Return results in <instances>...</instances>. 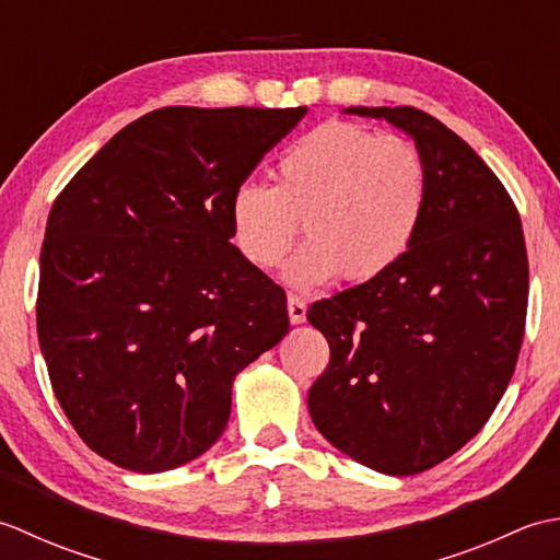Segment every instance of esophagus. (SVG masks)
Returning a JSON list of instances; mask_svg holds the SVG:
<instances>
[{
  "mask_svg": "<svg viewBox=\"0 0 560 560\" xmlns=\"http://www.w3.org/2000/svg\"><path fill=\"white\" fill-rule=\"evenodd\" d=\"M305 313H307L305 301L301 299V295L291 293L289 295V319H291V325H303L305 323Z\"/></svg>",
  "mask_w": 560,
  "mask_h": 560,
  "instance_id": "obj_1",
  "label": "esophagus"
}]
</instances>
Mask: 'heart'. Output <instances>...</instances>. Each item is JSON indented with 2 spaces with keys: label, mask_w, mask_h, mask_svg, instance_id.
Instances as JSON below:
<instances>
[{
  "label": "heart",
  "mask_w": 560,
  "mask_h": 560,
  "mask_svg": "<svg viewBox=\"0 0 560 560\" xmlns=\"http://www.w3.org/2000/svg\"><path fill=\"white\" fill-rule=\"evenodd\" d=\"M273 175L277 185L235 187L231 231L249 265L273 269L303 219L307 241L283 267L291 287L377 279L407 255L421 229L428 165L409 139L327 122L283 149Z\"/></svg>",
  "instance_id": "b5f03b06"
}]
</instances>
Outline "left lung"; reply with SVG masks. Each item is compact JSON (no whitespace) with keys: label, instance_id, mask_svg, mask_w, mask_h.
<instances>
[{"label":"left lung","instance_id":"8db88e82","mask_svg":"<svg viewBox=\"0 0 560 560\" xmlns=\"http://www.w3.org/2000/svg\"><path fill=\"white\" fill-rule=\"evenodd\" d=\"M343 113L413 139L428 205L395 267L307 311L329 341L307 409L343 455L411 477L467 445L515 373L529 293L525 235L503 183L435 117L409 105Z\"/></svg>","mask_w":560,"mask_h":560}]
</instances>
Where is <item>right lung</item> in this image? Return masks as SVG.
I'll use <instances>...</instances> for the list:
<instances>
[{
    "label": "right lung",
    "instance_id": "1",
    "mask_svg": "<svg viewBox=\"0 0 560 560\" xmlns=\"http://www.w3.org/2000/svg\"><path fill=\"white\" fill-rule=\"evenodd\" d=\"M307 108L153 110L47 217L38 339L59 407L117 467L197 459L245 365L287 337V293L241 255L231 195Z\"/></svg>",
    "mask_w": 560,
    "mask_h": 560
}]
</instances>
